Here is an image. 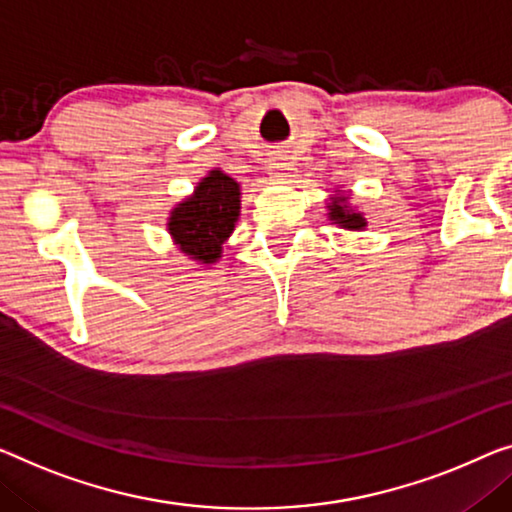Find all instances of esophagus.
I'll return each instance as SVG.
<instances>
[{
    "instance_id": "1",
    "label": "esophagus",
    "mask_w": 512,
    "mask_h": 512,
    "mask_svg": "<svg viewBox=\"0 0 512 512\" xmlns=\"http://www.w3.org/2000/svg\"><path fill=\"white\" fill-rule=\"evenodd\" d=\"M269 174L273 179H292V177H296V167H294V163H289L287 158L278 156L271 160Z\"/></svg>"
}]
</instances>
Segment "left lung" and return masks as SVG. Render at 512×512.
<instances>
[{"label":"left lung","mask_w":512,"mask_h":512,"mask_svg":"<svg viewBox=\"0 0 512 512\" xmlns=\"http://www.w3.org/2000/svg\"><path fill=\"white\" fill-rule=\"evenodd\" d=\"M326 211H329L326 216L331 225H338L345 232H363L368 227L365 213L352 207V193H345V190H333V195L326 200Z\"/></svg>","instance_id":"obj_1"}]
</instances>
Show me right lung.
<instances>
[{"label":"right lung","mask_w":512,"mask_h":512,"mask_svg":"<svg viewBox=\"0 0 512 512\" xmlns=\"http://www.w3.org/2000/svg\"><path fill=\"white\" fill-rule=\"evenodd\" d=\"M241 183L220 167L197 181L167 216V234L181 255L202 266L216 264L241 216Z\"/></svg>","instance_id":"right-lung-1"}]
</instances>
